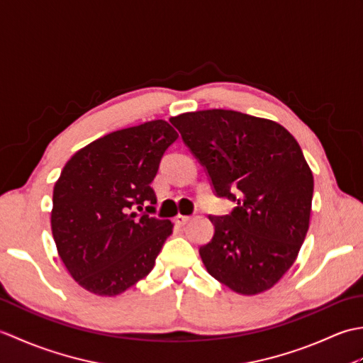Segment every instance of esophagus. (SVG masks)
Segmentation results:
<instances>
[{
    "label": "esophagus",
    "mask_w": 363,
    "mask_h": 363,
    "mask_svg": "<svg viewBox=\"0 0 363 363\" xmlns=\"http://www.w3.org/2000/svg\"><path fill=\"white\" fill-rule=\"evenodd\" d=\"M189 221H190V217H187V215H176V217H174V223L177 226L187 225Z\"/></svg>",
    "instance_id": "obj_1"
}]
</instances>
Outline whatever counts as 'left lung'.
Segmentation results:
<instances>
[{"mask_svg":"<svg viewBox=\"0 0 363 363\" xmlns=\"http://www.w3.org/2000/svg\"><path fill=\"white\" fill-rule=\"evenodd\" d=\"M169 121L206 168L213 194L237 203L229 215L209 217L215 233L199 248L207 272L242 295L272 289L309 229L313 176L301 146L277 123L235 111Z\"/></svg>","mask_w":363,"mask_h":363,"instance_id":"left-lung-1","label":"left lung"}]
</instances>
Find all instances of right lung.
<instances>
[{
    "mask_svg": "<svg viewBox=\"0 0 363 363\" xmlns=\"http://www.w3.org/2000/svg\"><path fill=\"white\" fill-rule=\"evenodd\" d=\"M177 137L167 121L154 120L98 138L65 164L52 190L51 229L81 287L115 296L152 269L173 225L150 215L151 182Z\"/></svg>",
    "mask_w": 363,
    "mask_h": 363,
    "instance_id": "add662e5",
    "label": "right lung"
}]
</instances>
